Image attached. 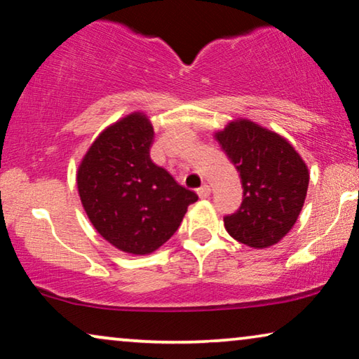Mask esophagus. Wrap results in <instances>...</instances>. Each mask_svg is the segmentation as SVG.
<instances>
[{
	"mask_svg": "<svg viewBox=\"0 0 359 359\" xmlns=\"http://www.w3.org/2000/svg\"><path fill=\"white\" fill-rule=\"evenodd\" d=\"M197 196H199L201 199H207V197L210 196V186L209 184L201 186V188L197 189Z\"/></svg>",
	"mask_w": 359,
	"mask_h": 359,
	"instance_id": "34e87169",
	"label": "esophagus"
}]
</instances>
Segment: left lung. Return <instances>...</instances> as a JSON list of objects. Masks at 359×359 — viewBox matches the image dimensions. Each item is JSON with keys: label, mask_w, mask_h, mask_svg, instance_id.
Masks as SVG:
<instances>
[{"label": "left lung", "mask_w": 359, "mask_h": 359, "mask_svg": "<svg viewBox=\"0 0 359 359\" xmlns=\"http://www.w3.org/2000/svg\"><path fill=\"white\" fill-rule=\"evenodd\" d=\"M215 139L243 186L240 209L223 217L226 231L251 248L273 246L292 230L303 209L308 167L287 139L249 119L231 121Z\"/></svg>", "instance_id": "8db88e82"}]
</instances>
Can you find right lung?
Returning a JSON list of instances; mask_svg holds the SVG:
<instances>
[{
	"label": "right lung",
	"mask_w": 359,
	"mask_h": 359,
	"mask_svg": "<svg viewBox=\"0 0 359 359\" xmlns=\"http://www.w3.org/2000/svg\"><path fill=\"white\" fill-rule=\"evenodd\" d=\"M152 144L149 118L133 113L93 141L77 170V189L92 225L129 254H150L167 243L199 199L150 160Z\"/></svg>",
	"instance_id": "1"
}]
</instances>
